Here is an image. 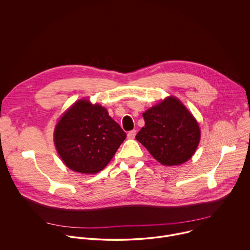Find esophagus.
Returning a JSON list of instances; mask_svg holds the SVG:
<instances>
[{
    "instance_id": "obj_1",
    "label": "esophagus",
    "mask_w": 250,
    "mask_h": 250,
    "mask_svg": "<svg viewBox=\"0 0 250 250\" xmlns=\"http://www.w3.org/2000/svg\"><path fill=\"white\" fill-rule=\"evenodd\" d=\"M136 134H137V131L136 130H132V131H130L129 133H128V138L129 139H135V137H136Z\"/></svg>"
}]
</instances>
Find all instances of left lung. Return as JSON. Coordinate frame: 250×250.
<instances>
[{
	"instance_id": "8db88e82",
	"label": "left lung",
	"mask_w": 250,
	"mask_h": 250,
	"mask_svg": "<svg viewBox=\"0 0 250 250\" xmlns=\"http://www.w3.org/2000/svg\"><path fill=\"white\" fill-rule=\"evenodd\" d=\"M136 139L161 165L180 166L195 153L201 130L193 114L175 96H167L143 113Z\"/></svg>"
}]
</instances>
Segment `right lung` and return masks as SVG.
<instances>
[{
  "label": "right lung",
  "mask_w": 250,
  "mask_h": 250,
  "mask_svg": "<svg viewBox=\"0 0 250 250\" xmlns=\"http://www.w3.org/2000/svg\"><path fill=\"white\" fill-rule=\"evenodd\" d=\"M126 137L106 107L85 98L73 103L54 130L60 158L69 169L83 174L103 170Z\"/></svg>",
  "instance_id": "add662e5"
}]
</instances>
